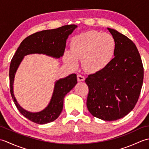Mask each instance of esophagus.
Masks as SVG:
<instances>
[{"label":"esophagus","instance_id":"esophagus-1","mask_svg":"<svg viewBox=\"0 0 149 149\" xmlns=\"http://www.w3.org/2000/svg\"><path fill=\"white\" fill-rule=\"evenodd\" d=\"M77 80H78V81H79V82L84 81L85 80V77L83 76V75L78 74L77 75Z\"/></svg>","mask_w":149,"mask_h":149}]
</instances>
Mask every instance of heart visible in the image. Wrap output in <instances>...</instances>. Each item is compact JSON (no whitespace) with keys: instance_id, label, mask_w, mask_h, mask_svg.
Listing matches in <instances>:
<instances>
[{"instance_id":"1","label":"heart","mask_w":149,"mask_h":149,"mask_svg":"<svg viewBox=\"0 0 149 149\" xmlns=\"http://www.w3.org/2000/svg\"><path fill=\"white\" fill-rule=\"evenodd\" d=\"M70 45V51L65 52V62L71 67L76 68L78 60L82 59L84 68L92 74L102 72L109 66L116 51V43L113 36L96 31L75 36Z\"/></svg>"}]
</instances>
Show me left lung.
Listing matches in <instances>:
<instances>
[{"mask_svg":"<svg viewBox=\"0 0 149 149\" xmlns=\"http://www.w3.org/2000/svg\"><path fill=\"white\" fill-rule=\"evenodd\" d=\"M107 30L116 41L115 57L105 70L85 80L89 88L86 105L95 117L114 121L134 107L143 84V67L135 44L117 31Z\"/></svg>","mask_w":149,"mask_h":149,"instance_id":"8db88e82","label":"left lung"}]
</instances>
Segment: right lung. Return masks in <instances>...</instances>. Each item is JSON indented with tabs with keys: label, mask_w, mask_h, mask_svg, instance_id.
Instances as JSON below:
<instances>
[{
	"label": "right lung",
	"mask_w": 149,
	"mask_h": 149,
	"mask_svg": "<svg viewBox=\"0 0 149 149\" xmlns=\"http://www.w3.org/2000/svg\"><path fill=\"white\" fill-rule=\"evenodd\" d=\"M77 26L66 25L57 29L37 32L24 39L13 57L9 68L11 95L15 104L22 115L38 124L52 122L61 114L65 95L77 83V75L72 74L65 78L56 80L53 93L48 105L38 112H31L24 109L17 102L14 95L13 84L15 74L24 56L34 54H43L59 59L63 56L66 40Z\"/></svg>",
	"instance_id": "add662e5"
}]
</instances>
